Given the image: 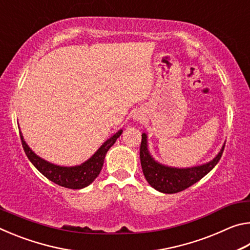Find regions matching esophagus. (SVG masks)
I'll return each mask as SVG.
<instances>
[{"label": "esophagus", "instance_id": "esophagus-1", "mask_svg": "<svg viewBox=\"0 0 250 250\" xmlns=\"http://www.w3.org/2000/svg\"><path fill=\"white\" fill-rule=\"evenodd\" d=\"M134 118H135V120H139V119H140V116H138V115H137V116H135Z\"/></svg>", "mask_w": 250, "mask_h": 250}]
</instances>
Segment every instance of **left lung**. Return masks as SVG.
<instances>
[{
    "instance_id": "1",
    "label": "left lung",
    "mask_w": 250,
    "mask_h": 250,
    "mask_svg": "<svg viewBox=\"0 0 250 250\" xmlns=\"http://www.w3.org/2000/svg\"><path fill=\"white\" fill-rule=\"evenodd\" d=\"M224 147H225V145L223 146L218 154L208 163L186 168L171 167L156 162L152 158L149 149H147V137L146 133H143L140 146V160L143 174H145L147 183L156 191L166 194L184 191L213 170L222 158Z\"/></svg>"
}]
</instances>
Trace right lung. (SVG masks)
I'll list each match as a JSON object with an SVG mask.
<instances>
[{"label": "right lung", "mask_w": 250, "mask_h": 250, "mask_svg": "<svg viewBox=\"0 0 250 250\" xmlns=\"http://www.w3.org/2000/svg\"><path fill=\"white\" fill-rule=\"evenodd\" d=\"M122 130H119L116 134H113L111 138L108 139L103 146H101L96 153L88 159L86 162H83L80 166L76 167H59L55 166L53 163H49L44 159L40 158L31 150L26 142L24 141L22 133L20 132L22 146L25 151V154L27 155L28 160L33 163V166L39 170L45 177H47L49 181L54 182L55 184L66 188L79 189L83 188L91 184L95 181L97 176L103 168L104 156L107 154L108 150L111 147L117 139L120 137Z\"/></svg>", "instance_id": "right-lung-1"}]
</instances>
